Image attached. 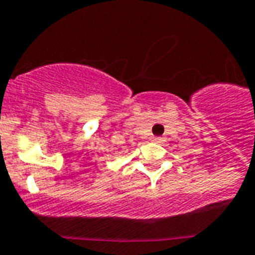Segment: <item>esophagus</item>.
Segmentation results:
<instances>
[{
  "mask_svg": "<svg viewBox=\"0 0 255 255\" xmlns=\"http://www.w3.org/2000/svg\"><path fill=\"white\" fill-rule=\"evenodd\" d=\"M152 140H153L155 143H163L164 137H160V136H153V137H152Z\"/></svg>",
  "mask_w": 255,
  "mask_h": 255,
  "instance_id": "1",
  "label": "esophagus"
}]
</instances>
